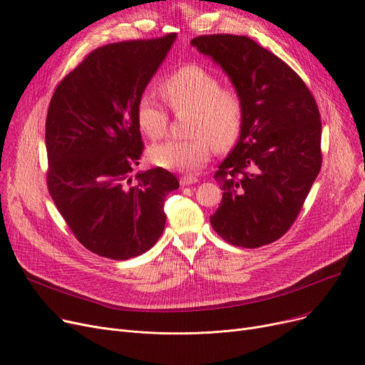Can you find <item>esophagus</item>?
Returning a JSON list of instances; mask_svg holds the SVG:
<instances>
[{
	"label": "esophagus",
	"instance_id": "obj_1",
	"mask_svg": "<svg viewBox=\"0 0 365 365\" xmlns=\"http://www.w3.org/2000/svg\"><path fill=\"white\" fill-rule=\"evenodd\" d=\"M198 182V178L195 176H183L180 178V185L182 186H189V185H194Z\"/></svg>",
	"mask_w": 365,
	"mask_h": 365
}]
</instances>
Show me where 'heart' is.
I'll list each match as a JSON object with an SVG mask.
<instances>
[{
    "instance_id": "obj_1",
    "label": "heart",
    "mask_w": 365,
    "mask_h": 365,
    "mask_svg": "<svg viewBox=\"0 0 365 365\" xmlns=\"http://www.w3.org/2000/svg\"><path fill=\"white\" fill-rule=\"evenodd\" d=\"M161 93L175 113L192 112L186 140H167L149 149L150 160L160 167L182 173L201 170L213 149L223 150L240 138L244 123V103L240 93L216 73L200 65H186L161 83ZM140 130L152 140L167 133L170 113L152 94L143 93L136 105Z\"/></svg>"
}]
</instances>
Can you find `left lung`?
Instances as JSON below:
<instances>
[{
	"mask_svg": "<svg viewBox=\"0 0 365 365\" xmlns=\"http://www.w3.org/2000/svg\"><path fill=\"white\" fill-rule=\"evenodd\" d=\"M190 44L223 68L244 103L240 140L215 173L223 195L210 222L232 245L271 244L292 227L321 170L317 102L289 65L252 38L213 34Z\"/></svg>",
	"mask_w": 365,
	"mask_h": 365,
	"instance_id": "1",
	"label": "left lung"
}]
</instances>
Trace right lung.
Listing matches in <instances>:
<instances>
[{"instance_id": "obj_1", "label": "right lung", "mask_w": 365, "mask_h": 365, "mask_svg": "<svg viewBox=\"0 0 365 365\" xmlns=\"http://www.w3.org/2000/svg\"><path fill=\"white\" fill-rule=\"evenodd\" d=\"M176 40L171 32L88 53L57 84L46 120L48 194L75 238L112 260L160 240L178 178L155 167L133 178L145 145L136 105Z\"/></svg>"}]
</instances>
